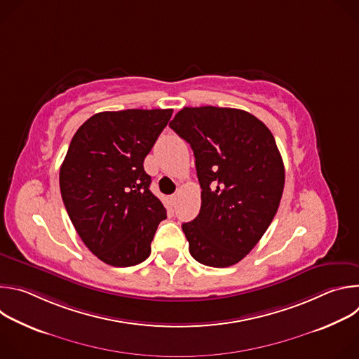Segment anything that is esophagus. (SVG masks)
Returning <instances> with one entry per match:
<instances>
[{
    "label": "esophagus",
    "instance_id": "34e87169",
    "mask_svg": "<svg viewBox=\"0 0 359 359\" xmlns=\"http://www.w3.org/2000/svg\"><path fill=\"white\" fill-rule=\"evenodd\" d=\"M177 200H179V194H172V196H170V203H172L173 208H176Z\"/></svg>",
    "mask_w": 359,
    "mask_h": 359
}]
</instances>
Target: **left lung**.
<instances>
[{
    "instance_id": "1",
    "label": "left lung",
    "mask_w": 359,
    "mask_h": 359,
    "mask_svg": "<svg viewBox=\"0 0 359 359\" xmlns=\"http://www.w3.org/2000/svg\"><path fill=\"white\" fill-rule=\"evenodd\" d=\"M169 126L193 149L200 213L182 229L191 257L230 267L271 224L284 190V163L270 129L231 108H183Z\"/></svg>"
}]
</instances>
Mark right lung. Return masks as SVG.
<instances>
[{"mask_svg": "<svg viewBox=\"0 0 359 359\" xmlns=\"http://www.w3.org/2000/svg\"><path fill=\"white\" fill-rule=\"evenodd\" d=\"M173 109H126L90 116L74 135L60 170L68 216L99 260L130 267L150 255L166 209L149 190L143 161Z\"/></svg>", "mask_w": 359, "mask_h": 359, "instance_id": "right-lung-1", "label": "right lung"}]
</instances>
